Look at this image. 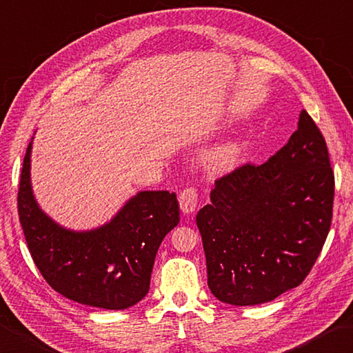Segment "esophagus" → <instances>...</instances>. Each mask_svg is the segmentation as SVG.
I'll return each instance as SVG.
<instances>
[{"label":"esophagus","instance_id":"obj_1","mask_svg":"<svg viewBox=\"0 0 353 353\" xmlns=\"http://www.w3.org/2000/svg\"><path fill=\"white\" fill-rule=\"evenodd\" d=\"M199 192L196 188H185L179 196V205L183 214H191L197 208Z\"/></svg>","mask_w":353,"mask_h":353}]
</instances>
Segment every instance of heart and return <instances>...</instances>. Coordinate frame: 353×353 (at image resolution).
I'll use <instances>...</instances> for the list:
<instances>
[{"instance_id": "b5f03b06", "label": "heart", "mask_w": 353, "mask_h": 353, "mask_svg": "<svg viewBox=\"0 0 353 353\" xmlns=\"http://www.w3.org/2000/svg\"><path fill=\"white\" fill-rule=\"evenodd\" d=\"M240 148L236 142H225L210 150L205 156V165L212 171H223L236 163Z\"/></svg>"}]
</instances>
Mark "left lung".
<instances>
[{"mask_svg":"<svg viewBox=\"0 0 353 353\" xmlns=\"http://www.w3.org/2000/svg\"><path fill=\"white\" fill-rule=\"evenodd\" d=\"M334 192L326 141L301 110L285 147L217 179L197 212L212 295L255 306L300 286L329 234Z\"/></svg>","mask_w":353,"mask_h":353,"instance_id":"left-lung-1","label":"left lung"}]
</instances>
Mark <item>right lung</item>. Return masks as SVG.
Returning a JSON list of instances; mask_svg holds the SVG:
<instances>
[{
    "instance_id": "1",
    "label": "right lung",
    "mask_w": 353,
    "mask_h": 353,
    "mask_svg": "<svg viewBox=\"0 0 353 353\" xmlns=\"http://www.w3.org/2000/svg\"><path fill=\"white\" fill-rule=\"evenodd\" d=\"M32 142L18 190V214L34 265L46 281L81 305L121 310L148 294L159 246L179 223L174 192L141 191L92 231H70L41 211L30 185Z\"/></svg>"
}]
</instances>
